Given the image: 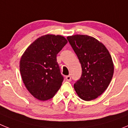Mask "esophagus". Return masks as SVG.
Returning <instances> with one entry per match:
<instances>
[{
    "mask_svg": "<svg viewBox=\"0 0 128 128\" xmlns=\"http://www.w3.org/2000/svg\"><path fill=\"white\" fill-rule=\"evenodd\" d=\"M66 81H71L70 76H66Z\"/></svg>",
    "mask_w": 128,
    "mask_h": 128,
    "instance_id": "esophagus-1",
    "label": "esophagus"
}]
</instances>
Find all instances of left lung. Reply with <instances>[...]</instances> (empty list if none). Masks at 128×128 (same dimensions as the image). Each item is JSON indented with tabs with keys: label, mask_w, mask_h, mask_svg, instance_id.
<instances>
[{
	"label": "left lung",
	"mask_w": 128,
	"mask_h": 128,
	"mask_svg": "<svg viewBox=\"0 0 128 128\" xmlns=\"http://www.w3.org/2000/svg\"><path fill=\"white\" fill-rule=\"evenodd\" d=\"M66 38L82 67V74L74 89L82 100H94L110 83L114 71L112 58L106 47L94 37L76 34Z\"/></svg>",
	"instance_id": "1"
}]
</instances>
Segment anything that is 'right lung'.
Segmentation results:
<instances>
[{
  "instance_id": "add662e5",
  "label": "right lung",
  "mask_w": 128,
  "mask_h": 128,
  "mask_svg": "<svg viewBox=\"0 0 128 128\" xmlns=\"http://www.w3.org/2000/svg\"><path fill=\"white\" fill-rule=\"evenodd\" d=\"M67 42L60 35H44L30 44L22 56V80L30 94L38 100L51 99L60 88L63 76L56 56Z\"/></svg>"
}]
</instances>
